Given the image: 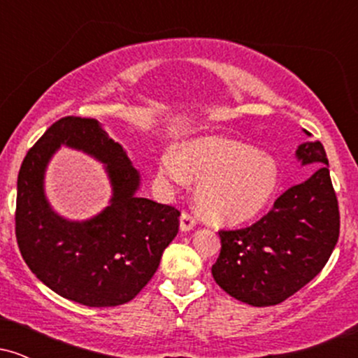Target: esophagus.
<instances>
[{
  "label": "esophagus",
  "mask_w": 358,
  "mask_h": 358,
  "mask_svg": "<svg viewBox=\"0 0 358 358\" xmlns=\"http://www.w3.org/2000/svg\"><path fill=\"white\" fill-rule=\"evenodd\" d=\"M195 224H196V220L192 213H182V217H180V231L190 232L192 229L195 227Z\"/></svg>",
  "instance_id": "esophagus-1"
}]
</instances>
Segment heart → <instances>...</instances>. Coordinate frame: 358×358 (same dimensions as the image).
<instances>
[{
  "label": "heart",
  "mask_w": 358,
  "mask_h": 358,
  "mask_svg": "<svg viewBox=\"0 0 358 358\" xmlns=\"http://www.w3.org/2000/svg\"><path fill=\"white\" fill-rule=\"evenodd\" d=\"M158 176L166 187L200 182L196 203L208 220L237 225L261 215L276 196L279 166L273 156L245 143L205 136L166 151Z\"/></svg>",
  "instance_id": "heart-1"
}]
</instances>
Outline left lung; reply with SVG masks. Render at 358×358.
<instances>
[{"label":"left lung","instance_id":"left-lung-1","mask_svg":"<svg viewBox=\"0 0 358 358\" xmlns=\"http://www.w3.org/2000/svg\"><path fill=\"white\" fill-rule=\"evenodd\" d=\"M296 159L301 166H320L287 188L254 225L219 232L222 248L212 276L248 305L271 306L293 296L324 268L338 241V202L323 145L303 143Z\"/></svg>","mask_w":358,"mask_h":358}]
</instances>
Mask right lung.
Instances as JSON below:
<instances>
[{
    "label": "right lung",
    "mask_w": 358,
    "mask_h": 358,
    "mask_svg": "<svg viewBox=\"0 0 358 358\" xmlns=\"http://www.w3.org/2000/svg\"><path fill=\"white\" fill-rule=\"evenodd\" d=\"M62 145L105 165L111 199L94 217L65 220L44 193V173ZM141 175L96 119L64 117L24 156L16 183V241L45 286L84 306L131 301L158 269L178 232L180 212L138 195Z\"/></svg>",
    "instance_id": "right-lung-1"
}]
</instances>
